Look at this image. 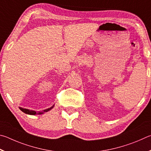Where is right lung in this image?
<instances>
[{
  "instance_id": "1",
  "label": "right lung",
  "mask_w": 151,
  "mask_h": 151,
  "mask_svg": "<svg viewBox=\"0 0 151 151\" xmlns=\"http://www.w3.org/2000/svg\"><path fill=\"white\" fill-rule=\"evenodd\" d=\"M53 107H54V106L51 107L50 108H49V109H45V110H44V111H42V112H41V113H39V114H42V113H45V112L48 111H50V109H52ZM19 109H20L21 111H22V112L26 113V114L33 115L36 114V111H34L29 110V109H24V108H22V107H19Z\"/></svg>"
}]
</instances>
